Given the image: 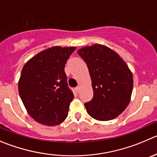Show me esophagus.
I'll return each mask as SVG.
<instances>
[{
  "label": "esophagus",
  "instance_id": "34e87169",
  "mask_svg": "<svg viewBox=\"0 0 157 157\" xmlns=\"http://www.w3.org/2000/svg\"><path fill=\"white\" fill-rule=\"evenodd\" d=\"M75 92H76V93H79V92H80V87H79V86H78V87L75 88Z\"/></svg>",
  "mask_w": 157,
  "mask_h": 157
}]
</instances>
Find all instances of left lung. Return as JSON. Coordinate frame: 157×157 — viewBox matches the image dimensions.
<instances>
[{
    "label": "left lung",
    "mask_w": 157,
    "mask_h": 157,
    "mask_svg": "<svg viewBox=\"0 0 157 157\" xmlns=\"http://www.w3.org/2000/svg\"><path fill=\"white\" fill-rule=\"evenodd\" d=\"M87 64L93 98L85 103L88 114L99 121L115 119L129 103L132 74L122 58L109 48L95 44L78 51Z\"/></svg>",
    "instance_id": "obj_1"
}]
</instances>
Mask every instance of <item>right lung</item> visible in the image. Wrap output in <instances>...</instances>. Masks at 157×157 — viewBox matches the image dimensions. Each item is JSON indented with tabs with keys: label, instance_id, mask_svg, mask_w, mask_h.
<instances>
[{
	"label": "right lung",
	"instance_id": "obj_1",
	"mask_svg": "<svg viewBox=\"0 0 157 157\" xmlns=\"http://www.w3.org/2000/svg\"><path fill=\"white\" fill-rule=\"evenodd\" d=\"M75 47L49 48L26 62L18 82L19 95L28 114L41 124L57 126L68 116L74 98L65 65Z\"/></svg>",
	"mask_w": 157,
	"mask_h": 157
}]
</instances>
